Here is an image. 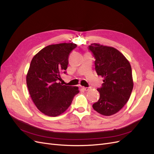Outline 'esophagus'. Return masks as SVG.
Here are the masks:
<instances>
[{
  "label": "esophagus",
  "instance_id": "esophagus-1",
  "mask_svg": "<svg viewBox=\"0 0 154 154\" xmlns=\"http://www.w3.org/2000/svg\"><path fill=\"white\" fill-rule=\"evenodd\" d=\"M82 88H83V90H85V91H88L90 89V87H83Z\"/></svg>",
  "mask_w": 154,
  "mask_h": 154
}]
</instances>
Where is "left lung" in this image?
Segmentation results:
<instances>
[{"label":"left lung","mask_w":154,"mask_h":154,"mask_svg":"<svg viewBox=\"0 0 154 154\" xmlns=\"http://www.w3.org/2000/svg\"><path fill=\"white\" fill-rule=\"evenodd\" d=\"M88 50L95 59L97 73L104 78L102 86L97 88L100 98L92 107L101 115L112 116L128 102L133 90L130 64L113 47L94 43L88 46Z\"/></svg>","instance_id":"1"}]
</instances>
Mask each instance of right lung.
<instances>
[{"label": "right lung", "instance_id": "add662e5", "mask_svg": "<svg viewBox=\"0 0 154 154\" xmlns=\"http://www.w3.org/2000/svg\"><path fill=\"white\" fill-rule=\"evenodd\" d=\"M77 45L60 43L44 48L33 57L26 76L29 93L42 113L56 117L72 104L78 87L63 85L60 75L66 73L68 56Z\"/></svg>", "mask_w": 154, "mask_h": 154}]
</instances>
